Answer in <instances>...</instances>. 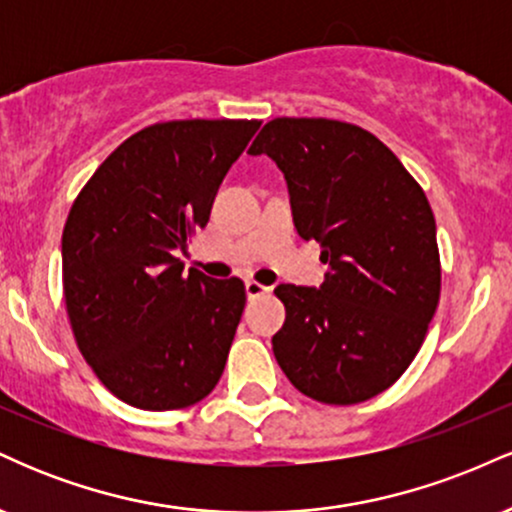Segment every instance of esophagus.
<instances>
[{
  "instance_id": "34e87169",
  "label": "esophagus",
  "mask_w": 512,
  "mask_h": 512,
  "mask_svg": "<svg viewBox=\"0 0 512 512\" xmlns=\"http://www.w3.org/2000/svg\"><path fill=\"white\" fill-rule=\"evenodd\" d=\"M269 289L264 284H260V281H255V279H248L245 281V293H248V298H260V296H264V293H267Z\"/></svg>"
}]
</instances>
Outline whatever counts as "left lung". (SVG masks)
Returning <instances> with one entry per match:
<instances>
[{"label":"left lung","instance_id":"1","mask_svg":"<svg viewBox=\"0 0 512 512\" xmlns=\"http://www.w3.org/2000/svg\"><path fill=\"white\" fill-rule=\"evenodd\" d=\"M248 154L289 185L293 223L330 264L320 289L279 284L286 322L272 337L281 370L322 404L380 395L409 368L440 298L431 204L378 137L325 117H276Z\"/></svg>","mask_w":512,"mask_h":512}]
</instances>
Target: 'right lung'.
<instances>
[{"mask_svg": "<svg viewBox=\"0 0 512 512\" xmlns=\"http://www.w3.org/2000/svg\"><path fill=\"white\" fill-rule=\"evenodd\" d=\"M257 120L144 127L98 166L62 233L64 303L98 380L137 409L199 402L219 383L245 308L243 281L182 272Z\"/></svg>", "mask_w": 512, "mask_h": 512, "instance_id": "1", "label": "right lung"}]
</instances>
